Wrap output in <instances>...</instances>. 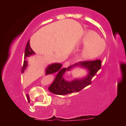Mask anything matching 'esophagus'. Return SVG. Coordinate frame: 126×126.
<instances>
[{"instance_id": "esophagus-1", "label": "esophagus", "mask_w": 126, "mask_h": 126, "mask_svg": "<svg viewBox=\"0 0 126 126\" xmlns=\"http://www.w3.org/2000/svg\"><path fill=\"white\" fill-rule=\"evenodd\" d=\"M70 62H66L65 63L63 64V67H67L70 66Z\"/></svg>"}]
</instances>
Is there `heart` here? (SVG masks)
<instances>
[{
  "label": "heart",
  "mask_w": 126,
  "mask_h": 126,
  "mask_svg": "<svg viewBox=\"0 0 126 126\" xmlns=\"http://www.w3.org/2000/svg\"><path fill=\"white\" fill-rule=\"evenodd\" d=\"M80 43L85 46L81 52V57L85 60L96 58L102 54L105 48V41L93 31L86 32Z\"/></svg>",
  "instance_id": "heart-1"
}]
</instances>
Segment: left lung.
Returning a JSON list of instances; mask_svg holds the SVG:
<instances>
[{
    "label": "left lung",
    "instance_id": "left-lung-1",
    "mask_svg": "<svg viewBox=\"0 0 126 126\" xmlns=\"http://www.w3.org/2000/svg\"><path fill=\"white\" fill-rule=\"evenodd\" d=\"M79 66L85 68L88 70V75L83 79H74L72 81H66L63 76L66 71L72 68ZM101 67V60L79 62L67 68H64L57 73L52 84L49 86L48 90L56 95H67L73 92H79L88 85L91 84L92 79Z\"/></svg>",
    "mask_w": 126,
    "mask_h": 126
}]
</instances>
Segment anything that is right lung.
Wrapping results in <instances>:
<instances>
[{
  "instance_id": "add662e5",
  "label": "right lung",
  "mask_w": 126,
  "mask_h": 126,
  "mask_svg": "<svg viewBox=\"0 0 126 126\" xmlns=\"http://www.w3.org/2000/svg\"><path fill=\"white\" fill-rule=\"evenodd\" d=\"M34 52L32 50L31 47H30V40L27 43V46H26L25 50V54H24V59L25 60H24V63H23V66L22 67L21 69V72L22 73H24V72L25 71L26 68L27 67V65H28V63H27V60H26V57H29V56H31V55L34 54ZM62 64H60V63H54V64H52L49 65L48 67H47L46 70V75L51 74V73H56L57 72H60L61 70H63V69H62ZM26 96L28 97V95H26Z\"/></svg>"
}]
</instances>
